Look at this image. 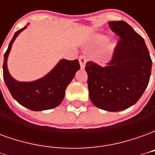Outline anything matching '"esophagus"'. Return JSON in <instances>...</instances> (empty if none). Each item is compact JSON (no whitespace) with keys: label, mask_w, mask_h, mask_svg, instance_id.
I'll return each instance as SVG.
<instances>
[{"label":"esophagus","mask_w":155,"mask_h":155,"mask_svg":"<svg viewBox=\"0 0 155 155\" xmlns=\"http://www.w3.org/2000/svg\"><path fill=\"white\" fill-rule=\"evenodd\" d=\"M79 61H80V64H81V69H84L85 66V61H86V58L84 55H80L79 57Z\"/></svg>","instance_id":"1"}]
</instances>
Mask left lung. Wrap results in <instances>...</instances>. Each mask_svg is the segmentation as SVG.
<instances>
[{
    "instance_id": "1",
    "label": "left lung",
    "mask_w": 155,
    "mask_h": 155,
    "mask_svg": "<svg viewBox=\"0 0 155 155\" xmlns=\"http://www.w3.org/2000/svg\"><path fill=\"white\" fill-rule=\"evenodd\" d=\"M120 36L111 60L101 66L88 61V89L91 102L104 110H123L142 96L150 81L152 60L143 37L124 21H110Z\"/></svg>"
}]
</instances>
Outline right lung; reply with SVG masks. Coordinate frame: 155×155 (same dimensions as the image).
<instances>
[{
	"label": "right lung",
	"mask_w": 155,
	"mask_h": 155,
	"mask_svg": "<svg viewBox=\"0 0 155 155\" xmlns=\"http://www.w3.org/2000/svg\"><path fill=\"white\" fill-rule=\"evenodd\" d=\"M23 27L15 32L4 54L3 78L12 97L23 106L35 111L45 110L56 107L64 97L67 85L81 65L78 60H61L57 65L45 77L32 82H19L9 74L6 61L12 43L21 32Z\"/></svg>",
	"instance_id": "1"
}]
</instances>
